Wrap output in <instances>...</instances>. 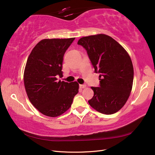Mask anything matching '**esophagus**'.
<instances>
[{"label":"esophagus","mask_w":155,"mask_h":155,"mask_svg":"<svg viewBox=\"0 0 155 155\" xmlns=\"http://www.w3.org/2000/svg\"><path fill=\"white\" fill-rule=\"evenodd\" d=\"M79 87L81 88H85L86 87V85H79Z\"/></svg>","instance_id":"obj_1"}]
</instances>
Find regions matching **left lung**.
I'll list each match as a JSON object with an SVG mask.
<instances>
[{"label": "left lung", "instance_id": "left-lung-1", "mask_svg": "<svg viewBox=\"0 0 155 155\" xmlns=\"http://www.w3.org/2000/svg\"><path fill=\"white\" fill-rule=\"evenodd\" d=\"M78 45L87 50L94 72L100 74V87H91L94 96L89 105L102 114L116 113L124 106L132 90L134 70L129 55L105 34L81 37Z\"/></svg>", "mask_w": 155, "mask_h": 155}]
</instances>
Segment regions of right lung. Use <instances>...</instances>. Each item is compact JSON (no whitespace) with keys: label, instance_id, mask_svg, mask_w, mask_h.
Listing matches in <instances>:
<instances>
[{"label":"right lung","instance_id":"add662e5","mask_svg":"<svg viewBox=\"0 0 155 155\" xmlns=\"http://www.w3.org/2000/svg\"><path fill=\"white\" fill-rule=\"evenodd\" d=\"M75 38L45 39L33 48L24 72L29 100L42 114L56 117L71 107L79 84L58 80L63 77V56Z\"/></svg>","mask_w":155,"mask_h":155}]
</instances>
